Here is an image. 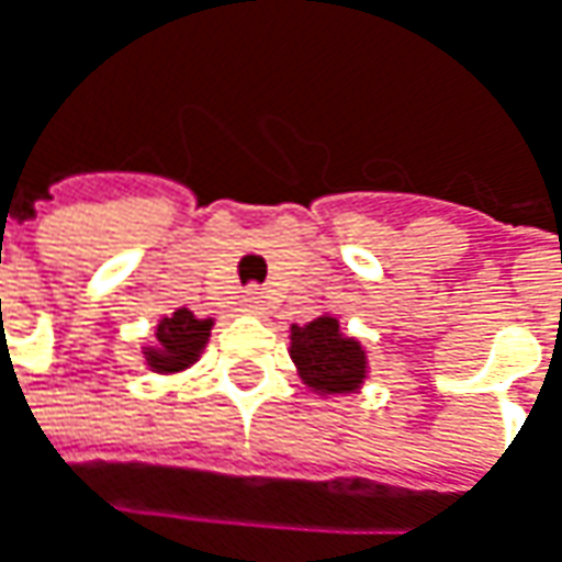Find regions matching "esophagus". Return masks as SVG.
<instances>
[{"label":"esophagus","mask_w":562,"mask_h":562,"mask_svg":"<svg viewBox=\"0 0 562 562\" xmlns=\"http://www.w3.org/2000/svg\"><path fill=\"white\" fill-rule=\"evenodd\" d=\"M241 311H245V314H255V317L267 314V299H263V292L248 289V292L241 295Z\"/></svg>","instance_id":"obj_1"}]
</instances>
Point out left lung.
I'll list each match as a JSON object with an SVG mask.
<instances>
[{
    "label": "left lung",
    "instance_id": "left-lung-1",
    "mask_svg": "<svg viewBox=\"0 0 562 562\" xmlns=\"http://www.w3.org/2000/svg\"><path fill=\"white\" fill-rule=\"evenodd\" d=\"M289 355L305 386L317 396H346L361 390L368 378L364 346L346 336L333 314H321L311 324L289 329Z\"/></svg>",
    "mask_w": 562,
    "mask_h": 562
}]
</instances>
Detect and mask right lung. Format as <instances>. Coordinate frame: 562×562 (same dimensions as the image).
<instances>
[{
	"label": "right lung",
	"instance_id": "add662e5",
	"mask_svg": "<svg viewBox=\"0 0 562 562\" xmlns=\"http://www.w3.org/2000/svg\"><path fill=\"white\" fill-rule=\"evenodd\" d=\"M213 317H194L188 307L172 311L169 317H159L157 336L150 346H144V361L154 374H179L188 371L207 346Z\"/></svg>",
	"mask_w": 562,
	"mask_h": 562
}]
</instances>
